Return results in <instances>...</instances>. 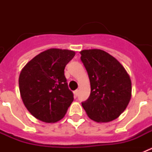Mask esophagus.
I'll return each mask as SVG.
<instances>
[{"instance_id":"34e87169","label":"esophagus","mask_w":152,"mask_h":152,"mask_svg":"<svg viewBox=\"0 0 152 152\" xmlns=\"http://www.w3.org/2000/svg\"><path fill=\"white\" fill-rule=\"evenodd\" d=\"M78 92H79L78 90H76V91H74V94H75V97H77V95H78Z\"/></svg>"}]
</instances>
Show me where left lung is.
<instances>
[{"label": "left lung", "mask_w": 152, "mask_h": 152, "mask_svg": "<svg viewBox=\"0 0 152 152\" xmlns=\"http://www.w3.org/2000/svg\"><path fill=\"white\" fill-rule=\"evenodd\" d=\"M91 83V94L82 102L91 119L98 123L114 120L126 110L132 96L129 75L117 60L100 49L80 52Z\"/></svg>", "instance_id": "obj_1"}]
</instances>
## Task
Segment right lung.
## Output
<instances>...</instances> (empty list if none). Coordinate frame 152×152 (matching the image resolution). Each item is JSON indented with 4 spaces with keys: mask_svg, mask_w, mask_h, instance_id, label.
Returning a JSON list of instances; mask_svg holds the SVG:
<instances>
[{
    "mask_svg": "<svg viewBox=\"0 0 152 152\" xmlns=\"http://www.w3.org/2000/svg\"><path fill=\"white\" fill-rule=\"evenodd\" d=\"M75 55L72 50L48 49L33 58L21 71V98L36 119L56 123L66 113L74 95L68 87L64 70Z\"/></svg>",
    "mask_w": 152,
    "mask_h": 152,
    "instance_id": "1",
    "label": "right lung"
}]
</instances>
